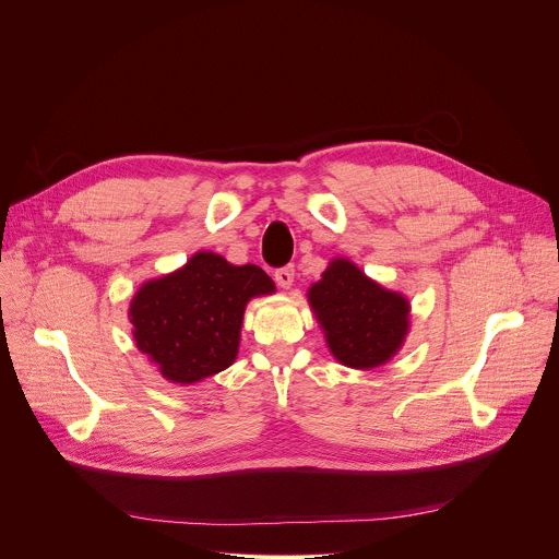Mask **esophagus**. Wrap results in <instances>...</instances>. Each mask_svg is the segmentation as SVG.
Here are the masks:
<instances>
[{"mask_svg":"<svg viewBox=\"0 0 559 559\" xmlns=\"http://www.w3.org/2000/svg\"><path fill=\"white\" fill-rule=\"evenodd\" d=\"M274 281H276V285L278 287H292V283H294V267L292 265H285V267H281V270H276L274 272Z\"/></svg>","mask_w":559,"mask_h":559,"instance_id":"esophagus-1","label":"esophagus"}]
</instances>
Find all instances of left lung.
Instances as JSON below:
<instances>
[{
	"label": "left lung",
	"mask_w": 559,
	"mask_h": 559,
	"mask_svg": "<svg viewBox=\"0 0 559 559\" xmlns=\"http://www.w3.org/2000/svg\"><path fill=\"white\" fill-rule=\"evenodd\" d=\"M334 358L352 369L389 362L409 332V300L347 259H334L307 292Z\"/></svg>",
	"instance_id": "8db88e82"
}]
</instances>
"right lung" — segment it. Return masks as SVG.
Here are the masks:
<instances>
[{"instance_id": "right-lung-1", "label": "right lung", "mask_w": 559, "mask_h": 559, "mask_svg": "<svg viewBox=\"0 0 559 559\" xmlns=\"http://www.w3.org/2000/svg\"><path fill=\"white\" fill-rule=\"evenodd\" d=\"M274 292L259 265L197 252L181 270L139 287L128 309L134 343L166 380L199 382L236 360L246 305Z\"/></svg>"}]
</instances>
